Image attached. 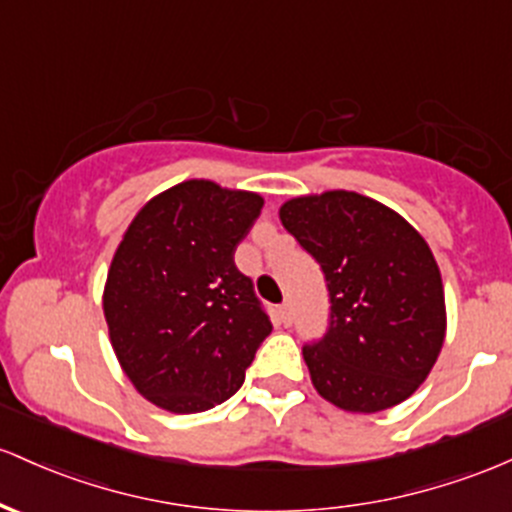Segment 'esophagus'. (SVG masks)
<instances>
[{
    "mask_svg": "<svg viewBox=\"0 0 512 512\" xmlns=\"http://www.w3.org/2000/svg\"><path fill=\"white\" fill-rule=\"evenodd\" d=\"M279 318H282L284 325L294 323V306H291V301H284L282 306H279Z\"/></svg>",
    "mask_w": 512,
    "mask_h": 512,
    "instance_id": "1",
    "label": "esophagus"
}]
</instances>
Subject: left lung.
<instances>
[{"label": "left lung", "mask_w": 512, "mask_h": 512, "mask_svg": "<svg viewBox=\"0 0 512 512\" xmlns=\"http://www.w3.org/2000/svg\"><path fill=\"white\" fill-rule=\"evenodd\" d=\"M279 218L328 286V328L303 345L316 391L352 413L406 401L445 342V291L423 235L355 192L299 196Z\"/></svg>", "instance_id": "1"}]
</instances>
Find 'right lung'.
Returning a JSON list of instances; mask_svg holds the SVG:
<instances>
[{"mask_svg": "<svg viewBox=\"0 0 512 512\" xmlns=\"http://www.w3.org/2000/svg\"><path fill=\"white\" fill-rule=\"evenodd\" d=\"M262 196L206 179L177 184L140 209L104 289L111 345L133 386L172 413H201L243 386L272 333L235 247Z\"/></svg>", "mask_w": 512, "mask_h": 512, "instance_id": "1", "label": "right lung"}]
</instances>
